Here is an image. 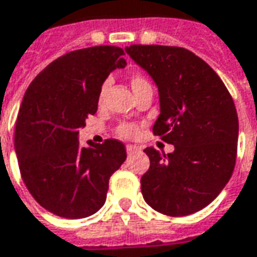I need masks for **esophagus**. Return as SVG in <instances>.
<instances>
[{
    "instance_id": "34e87169",
    "label": "esophagus",
    "mask_w": 257,
    "mask_h": 257,
    "mask_svg": "<svg viewBox=\"0 0 257 257\" xmlns=\"http://www.w3.org/2000/svg\"><path fill=\"white\" fill-rule=\"evenodd\" d=\"M139 151H142V148L137 146H132V144H128L126 146V154L128 155H132V154H136Z\"/></svg>"
}]
</instances>
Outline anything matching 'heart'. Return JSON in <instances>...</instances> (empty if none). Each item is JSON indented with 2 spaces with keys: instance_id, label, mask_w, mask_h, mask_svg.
<instances>
[{
  "instance_id": "b5f03b06",
  "label": "heart",
  "mask_w": 257,
  "mask_h": 257,
  "mask_svg": "<svg viewBox=\"0 0 257 257\" xmlns=\"http://www.w3.org/2000/svg\"><path fill=\"white\" fill-rule=\"evenodd\" d=\"M148 82L143 78L142 75H135L131 76V85H132V89H137V87H140L143 85H147ZM109 87V81H105L101 85V89H99V93H98V103L101 105L103 102V98H105V94H106V90ZM115 133H117V136L122 137V139H133V137L137 136V133H139V129L135 124H121L118 125V128L115 129Z\"/></svg>"
}]
</instances>
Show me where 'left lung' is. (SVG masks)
Masks as SVG:
<instances>
[{
    "mask_svg": "<svg viewBox=\"0 0 257 257\" xmlns=\"http://www.w3.org/2000/svg\"><path fill=\"white\" fill-rule=\"evenodd\" d=\"M125 52L159 90L154 135L171 154L148 147L142 176L146 202L171 217L193 214L222 191L236 164L238 118L232 95L209 64L181 47L133 44Z\"/></svg>",
    "mask_w": 257,
    "mask_h": 257,
    "instance_id": "left-lung-1",
    "label": "left lung"
}]
</instances>
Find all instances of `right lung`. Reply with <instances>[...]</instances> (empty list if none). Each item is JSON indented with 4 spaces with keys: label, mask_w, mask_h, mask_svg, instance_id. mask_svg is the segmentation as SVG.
<instances>
[{
    "label": "right lung",
    "mask_w": 257,
    "mask_h": 257,
    "mask_svg": "<svg viewBox=\"0 0 257 257\" xmlns=\"http://www.w3.org/2000/svg\"><path fill=\"white\" fill-rule=\"evenodd\" d=\"M120 47L71 51L50 63L32 81L20 106L15 150L27 189L46 210L63 218H85L106 201L109 179L126 159L125 146L103 144L78 135L95 114L98 93L107 75L126 62Z\"/></svg>",
    "instance_id": "1"
}]
</instances>
